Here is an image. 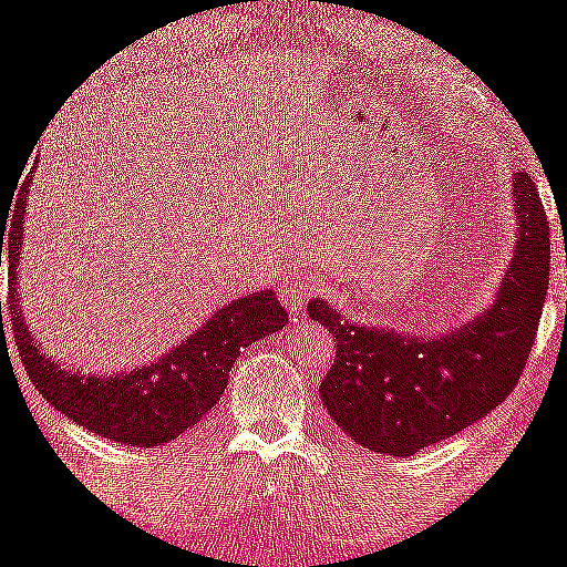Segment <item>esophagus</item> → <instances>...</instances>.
Listing matches in <instances>:
<instances>
[{"instance_id": "esophagus-1", "label": "esophagus", "mask_w": 567, "mask_h": 567, "mask_svg": "<svg viewBox=\"0 0 567 567\" xmlns=\"http://www.w3.org/2000/svg\"><path fill=\"white\" fill-rule=\"evenodd\" d=\"M315 290V279L309 277L307 271H293L290 274V279H285L282 285V296H285V303H288L290 309H299L303 301L309 299V293Z\"/></svg>"}]
</instances>
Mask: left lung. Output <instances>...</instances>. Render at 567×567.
<instances>
[{
    "label": "left lung",
    "mask_w": 567,
    "mask_h": 567,
    "mask_svg": "<svg viewBox=\"0 0 567 567\" xmlns=\"http://www.w3.org/2000/svg\"><path fill=\"white\" fill-rule=\"evenodd\" d=\"M516 249L484 315L434 339L348 323L326 301L307 307L337 342L320 399L361 449L413 456L478 424L519 383L549 290V223L527 171L514 174Z\"/></svg>",
    "instance_id": "obj_1"
}]
</instances>
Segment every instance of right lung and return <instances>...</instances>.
<instances>
[{
  "mask_svg": "<svg viewBox=\"0 0 567 567\" xmlns=\"http://www.w3.org/2000/svg\"><path fill=\"white\" fill-rule=\"evenodd\" d=\"M29 184L32 178L27 176L18 193L16 223L10 225L8 312L13 320L18 355L34 389L43 393L45 402H51L59 413L113 443L152 449V445H163L178 437L184 429H193L219 402L228 385L230 367L241 355V350L288 323V312L277 301V293L264 288L244 299L228 301L187 342L171 348L168 353L159 355V361L143 363L141 369L105 374V378L68 372L62 363L48 359L38 348V339L32 337L18 309L16 274L21 264ZM2 244L4 236L0 241V264Z\"/></svg>",
  "mask_w": 567,
  "mask_h": 567,
  "instance_id": "1",
  "label": "right lung"
}]
</instances>
